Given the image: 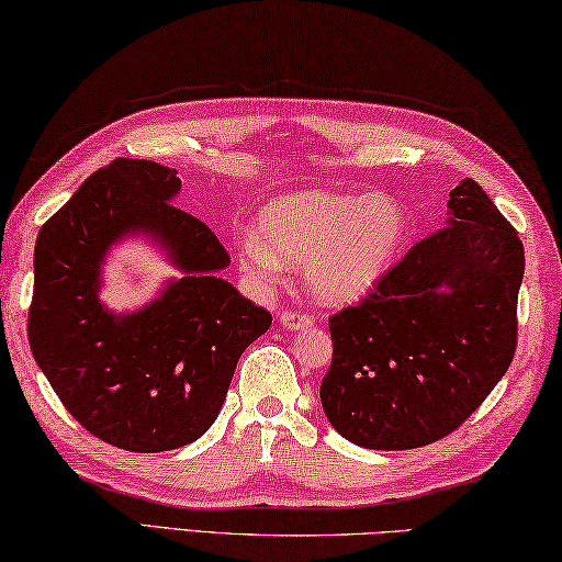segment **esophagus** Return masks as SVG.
Wrapping results in <instances>:
<instances>
[{
  "label": "esophagus",
  "instance_id": "1",
  "mask_svg": "<svg viewBox=\"0 0 562 562\" xmlns=\"http://www.w3.org/2000/svg\"><path fill=\"white\" fill-rule=\"evenodd\" d=\"M280 324L284 329H304V326L314 324V316L307 312H297V310H284L280 314Z\"/></svg>",
  "mask_w": 562,
  "mask_h": 562
}]
</instances>
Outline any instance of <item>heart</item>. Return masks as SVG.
I'll list each match as a JSON object with an SVG mask.
<instances>
[{
  "mask_svg": "<svg viewBox=\"0 0 562 562\" xmlns=\"http://www.w3.org/2000/svg\"><path fill=\"white\" fill-rule=\"evenodd\" d=\"M405 213L387 193L302 189L260 211V233L243 231L236 250L255 282L272 284L284 265H302L312 294L349 302L369 292L395 258Z\"/></svg>",
  "mask_w": 562,
  "mask_h": 562,
  "instance_id": "b5f03b06",
  "label": "heart"
}]
</instances>
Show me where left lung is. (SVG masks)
<instances>
[{
	"label": "left lung",
	"mask_w": 562,
	"mask_h": 562,
	"mask_svg": "<svg viewBox=\"0 0 562 562\" xmlns=\"http://www.w3.org/2000/svg\"><path fill=\"white\" fill-rule=\"evenodd\" d=\"M521 280L516 228L464 179L445 226L329 316L319 395L334 430L369 450H415L454 432L514 361Z\"/></svg>",
	"instance_id": "8db88e82"
}]
</instances>
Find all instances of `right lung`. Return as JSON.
<instances>
[{"instance_id":"obj_1","label":"right lung","mask_w":562,"mask_h":562,"mask_svg":"<svg viewBox=\"0 0 562 562\" xmlns=\"http://www.w3.org/2000/svg\"><path fill=\"white\" fill-rule=\"evenodd\" d=\"M175 169L115 159L38 233L29 344L66 411L127 452L189 445L216 420L240 353L272 316L216 278L231 262L206 223L177 209ZM127 232H149L184 270L137 315L97 300L99 262Z\"/></svg>"}]
</instances>
